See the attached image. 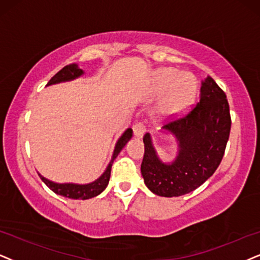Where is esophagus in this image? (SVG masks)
Wrapping results in <instances>:
<instances>
[{"label": "esophagus", "instance_id": "1", "mask_svg": "<svg viewBox=\"0 0 260 260\" xmlns=\"http://www.w3.org/2000/svg\"><path fill=\"white\" fill-rule=\"evenodd\" d=\"M146 132V127L143 122H136L133 126V133L137 138H141Z\"/></svg>", "mask_w": 260, "mask_h": 260}]
</instances>
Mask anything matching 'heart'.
<instances>
[{"mask_svg": "<svg viewBox=\"0 0 260 260\" xmlns=\"http://www.w3.org/2000/svg\"><path fill=\"white\" fill-rule=\"evenodd\" d=\"M163 110L167 114H176L186 110L196 94V85L186 77H179V73L172 68H164L157 74V87L159 91L168 90Z\"/></svg>", "mask_w": 260, "mask_h": 260, "instance_id": "obj_1", "label": "heart"}]
</instances>
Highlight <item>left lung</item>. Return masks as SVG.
Wrapping results in <instances>:
<instances>
[{
    "mask_svg": "<svg viewBox=\"0 0 260 260\" xmlns=\"http://www.w3.org/2000/svg\"><path fill=\"white\" fill-rule=\"evenodd\" d=\"M200 100L185 116L163 124L179 141V154L166 164L157 157L150 134L144 136L141 175L151 192L160 197L187 194L218 168L231 134V111L224 91L211 77L203 81Z\"/></svg>",
    "mask_w": 260,
    "mask_h": 260,
    "instance_id": "1",
    "label": "left lung"
}]
</instances>
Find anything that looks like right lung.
<instances>
[{
  "label": "right lung",
  "mask_w": 260,
  "mask_h": 260,
  "mask_svg": "<svg viewBox=\"0 0 260 260\" xmlns=\"http://www.w3.org/2000/svg\"><path fill=\"white\" fill-rule=\"evenodd\" d=\"M84 72L83 70L78 67L77 64H68L66 67L62 68L60 72H57L56 74L52 77L50 80H49L48 85H52V84H57L61 83V81H68V80H73V79L80 77ZM133 131L131 128L124 132L119 140H117L116 146H115L114 150V154L113 158H111L109 166L106 172H104L103 175H102L100 179H97L96 181L92 183H87V185H75V183H55L52 181H49V180L43 177L41 174H38L39 177L42 179V181L47 185L49 188H50L52 192H55L56 194L67 197V198L71 199H90L93 198L98 194H101L106 187L109 183V179H110V172H111V166H113L114 159L116 158L117 154L120 153V151L122 150V147L126 145V143L128 140L132 138Z\"/></svg>",
  "instance_id": "1"
}]
</instances>
